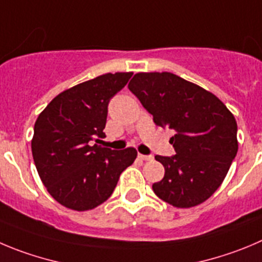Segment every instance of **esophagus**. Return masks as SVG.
Masks as SVG:
<instances>
[{"label": "esophagus", "mask_w": 262, "mask_h": 262, "mask_svg": "<svg viewBox=\"0 0 262 262\" xmlns=\"http://www.w3.org/2000/svg\"><path fill=\"white\" fill-rule=\"evenodd\" d=\"M138 159H141V160H152L154 156L152 155H142V154H138Z\"/></svg>", "instance_id": "1"}]
</instances>
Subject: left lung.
<instances>
[{
	"mask_svg": "<svg viewBox=\"0 0 262 262\" xmlns=\"http://www.w3.org/2000/svg\"><path fill=\"white\" fill-rule=\"evenodd\" d=\"M128 88L156 125L174 130L169 142L176 155L155 156L165 174L152 185L154 192L177 208L205 202L238 152L234 115L216 95L174 73H137Z\"/></svg>",
	"mask_w": 262,
	"mask_h": 262,
	"instance_id": "8db88e82",
	"label": "left lung"
}]
</instances>
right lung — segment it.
Listing matches in <instances>:
<instances>
[{"label": "right lung", "instance_id": "add662e5", "mask_svg": "<svg viewBox=\"0 0 262 262\" xmlns=\"http://www.w3.org/2000/svg\"><path fill=\"white\" fill-rule=\"evenodd\" d=\"M132 72L106 73L64 90L38 115L32 155L49 194L75 211L106 202L120 174L137 158L136 148L115 151L92 145L106 134L108 103Z\"/></svg>", "mask_w": 262, "mask_h": 262}]
</instances>
